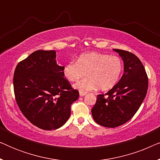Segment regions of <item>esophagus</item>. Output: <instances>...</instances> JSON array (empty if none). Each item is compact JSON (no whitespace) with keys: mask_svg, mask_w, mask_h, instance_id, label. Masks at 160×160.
<instances>
[{"mask_svg":"<svg viewBox=\"0 0 160 160\" xmlns=\"http://www.w3.org/2000/svg\"><path fill=\"white\" fill-rule=\"evenodd\" d=\"M86 94H87V92H79V95L81 96V97H83V96H84Z\"/></svg>","mask_w":160,"mask_h":160,"instance_id":"34e87169","label":"esophagus"}]
</instances>
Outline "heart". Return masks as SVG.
<instances>
[{
	"label": "heart",
	"instance_id": "obj_1",
	"mask_svg": "<svg viewBox=\"0 0 160 160\" xmlns=\"http://www.w3.org/2000/svg\"><path fill=\"white\" fill-rule=\"evenodd\" d=\"M123 64L119 57L100 52L81 54L76 62H70L63 68V75L68 81L75 82L74 88L82 92L96 89L108 90L114 87L121 76Z\"/></svg>",
	"mask_w": 160,
	"mask_h": 160
}]
</instances>
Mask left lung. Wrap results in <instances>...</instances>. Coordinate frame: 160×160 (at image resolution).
<instances>
[{
	"mask_svg": "<svg viewBox=\"0 0 160 160\" xmlns=\"http://www.w3.org/2000/svg\"><path fill=\"white\" fill-rule=\"evenodd\" d=\"M122 58L124 74L119 82L105 95H98L92 114L106 128H117L128 122L137 112L148 89V76L143 64L134 54L113 49Z\"/></svg>",
	"mask_w": 160,
	"mask_h": 160,
	"instance_id": "left-lung-1",
	"label": "left lung"
}]
</instances>
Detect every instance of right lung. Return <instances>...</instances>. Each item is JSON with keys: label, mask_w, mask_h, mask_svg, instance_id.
<instances>
[{"label": "right lung", "mask_w": 160, "mask_h": 160, "mask_svg": "<svg viewBox=\"0 0 160 160\" xmlns=\"http://www.w3.org/2000/svg\"><path fill=\"white\" fill-rule=\"evenodd\" d=\"M58 65L56 52L38 50L17 65L15 98L23 115L45 130L62 127L71 116V106L79 93L72 88Z\"/></svg>", "instance_id": "obj_1"}]
</instances>
